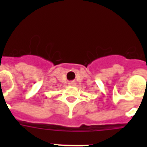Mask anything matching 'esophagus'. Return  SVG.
<instances>
[{"instance_id": "esophagus-1", "label": "esophagus", "mask_w": 147, "mask_h": 147, "mask_svg": "<svg viewBox=\"0 0 147 147\" xmlns=\"http://www.w3.org/2000/svg\"><path fill=\"white\" fill-rule=\"evenodd\" d=\"M75 84H76V83L74 82H69V85H74Z\"/></svg>"}]
</instances>
